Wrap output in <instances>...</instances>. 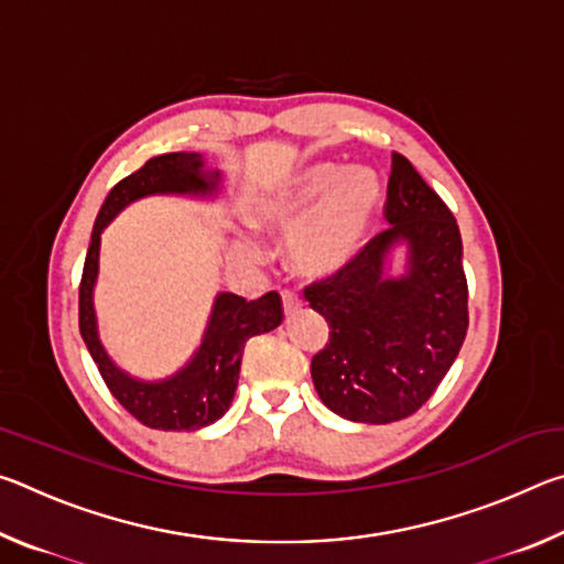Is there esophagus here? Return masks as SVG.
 <instances>
[{
	"instance_id": "obj_1",
	"label": "esophagus",
	"mask_w": 564,
	"mask_h": 564,
	"mask_svg": "<svg viewBox=\"0 0 564 564\" xmlns=\"http://www.w3.org/2000/svg\"><path fill=\"white\" fill-rule=\"evenodd\" d=\"M281 295H283V313H285V318H293L295 313H301L303 301L299 299V295H295L293 291H283Z\"/></svg>"
}]
</instances>
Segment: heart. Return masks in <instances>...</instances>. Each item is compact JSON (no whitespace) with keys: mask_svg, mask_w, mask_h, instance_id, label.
Wrapping results in <instances>:
<instances>
[{"mask_svg":"<svg viewBox=\"0 0 564 564\" xmlns=\"http://www.w3.org/2000/svg\"><path fill=\"white\" fill-rule=\"evenodd\" d=\"M383 204L376 171L318 164L271 191L251 208V224L289 236V263L303 275L328 279L356 261ZM234 253L243 261L261 256L253 238L236 236Z\"/></svg>","mask_w":564,"mask_h":564,"instance_id":"b5f03b06","label":"heart"}]
</instances>
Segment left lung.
Wrapping results in <instances>:
<instances>
[{"label": "left lung", "instance_id": "obj_1", "mask_svg": "<svg viewBox=\"0 0 564 564\" xmlns=\"http://www.w3.org/2000/svg\"><path fill=\"white\" fill-rule=\"evenodd\" d=\"M386 218L356 261L305 289L330 326L311 376L323 405L352 423L413 415L441 386L467 333L463 241L451 208L405 156L393 154ZM406 248L404 271L389 273Z\"/></svg>", "mask_w": 564, "mask_h": 564}]
</instances>
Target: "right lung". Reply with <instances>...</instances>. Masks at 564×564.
<instances>
[{"instance_id":"right-lung-1","label":"right lung","mask_w":564,"mask_h":564,"mask_svg":"<svg viewBox=\"0 0 564 564\" xmlns=\"http://www.w3.org/2000/svg\"><path fill=\"white\" fill-rule=\"evenodd\" d=\"M224 194V174L208 169L196 151H171L149 159L139 171L121 178L109 191L107 202L94 221L91 243L84 261L79 285V330L104 383L111 395L154 431H198L216 423L231 405L238 373H241L243 346L248 338L281 326L283 308L279 293H265L259 301H246L236 293H218L212 305L202 346L186 366L159 380L131 376L117 366L99 338L94 285L99 279L101 234L129 204L147 196H186L214 202Z\"/></svg>"}]
</instances>
